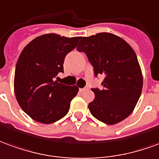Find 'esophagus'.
I'll list each match as a JSON object with an SVG mask.
<instances>
[{
  "label": "esophagus",
  "mask_w": 159,
  "mask_h": 159,
  "mask_svg": "<svg viewBox=\"0 0 159 159\" xmlns=\"http://www.w3.org/2000/svg\"><path fill=\"white\" fill-rule=\"evenodd\" d=\"M86 90H88V88H87V87H84V88L80 89V92H85V91H86Z\"/></svg>",
  "instance_id": "esophagus-1"
}]
</instances>
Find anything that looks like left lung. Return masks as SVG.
Instances as JSON below:
<instances>
[{
	"mask_svg": "<svg viewBox=\"0 0 159 159\" xmlns=\"http://www.w3.org/2000/svg\"><path fill=\"white\" fill-rule=\"evenodd\" d=\"M77 49L85 52L94 73L103 74V88L92 89L94 100L88 108L106 124H116L134 111L142 92L143 75L137 56L124 39L110 32L80 38Z\"/></svg>",
	"mask_w": 159,
	"mask_h": 159,
	"instance_id": "obj_1",
	"label": "left lung"
}]
</instances>
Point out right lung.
Instances as JSON below:
<instances>
[{
    "mask_svg": "<svg viewBox=\"0 0 159 159\" xmlns=\"http://www.w3.org/2000/svg\"><path fill=\"white\" fill-rule=\"evenodd\" d=\"M80 38L43 34L30 42L20 55L14 74V94L21 109L34 121L50 124L68 112L79 88L54 79L63 72L65 56L76 47Z\"/></svg>",
    "mask_w": 159,
    "mask_h": 159,
    "instance_id": "add662e5",
    "label": "right lung"
}]
</instances>
